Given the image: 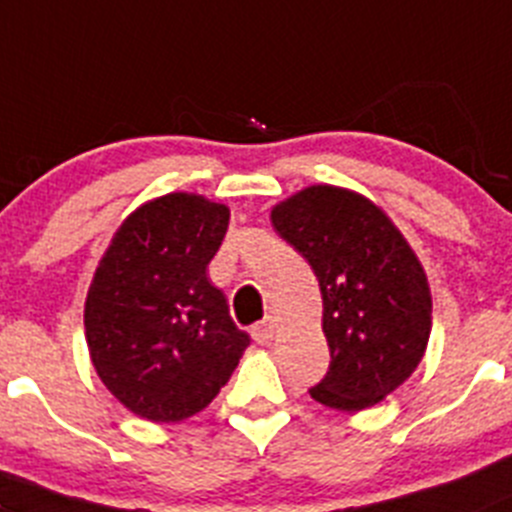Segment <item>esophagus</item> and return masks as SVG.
Instances as JSON below:
<instances>
[{
    "mask_svg": "<svg viewBox=\"0 0 512 512\" xmlns=\"http://www.w3.org/2000/svg\"><path fill=\"white\" fill-rule=\"evenodd\" d=\"M274 334H276V321L274 319L259 321V324H253V329H251V337L256 339L259 344H271V342H274Z\"/></svg>",
    "mask_w": 512,
    "mask_h": 512,
    "instance_id": "obj_1",
    "label": "esophagus"
}]
</instances>
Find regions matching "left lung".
Returning a JSON list of instances; mask_svg holds the SVG:
<instances>
[{
    "instance_id": "1",
    "label": "left lung",
    "mask_w": 512,
    "mask_h": 512,
    "mask_svg": "<svg viewBox=\"0 0 512 512\" xmlns=\"http://www.w3.org/2000/svg\"><path fill=\"white\" fill-rule=\"evenodd\" d=\"M271 223L319 279L329 372L311 397L359 412L382 402L422 362L432 296L420 259L369 198L309 186L271 208Z\"/></svg>"
}]
</instances>
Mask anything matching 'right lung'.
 <instances>
[{
    "mask_svg": "<svg viewBox=\"0 0 512 512\" xmlns=\"http://www.w3.org/2000/svg\"><path fill=\"white\" fill-rule=\"evenodd\" d=\"M228 218L223 203L168 193L135 208L97 264L85 301L92 367L143 420L206 410L251 344L206 274Z\"/></svg>",
    "mask_w": 512,
    "mask_h": 512,
    "instance_id": "right-lung-1",
    "label": "right lung"
}]
</instances>
